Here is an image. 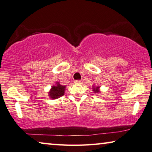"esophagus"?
Here are the masks:
<instances>
[{"label":"esophagus","mask_w":152,"mask_h":152,"mask_svg":"<svg viewBox=\"0 0 152 152\" xmlns=\"http://www.w3.org/2000/svg\"><path fill=\"white\" fill-rule=\"evenodd\" d=\"M74 83H81V80H74Z\"/></svg>","instance_id":"esophagus-1"}]
</instances>
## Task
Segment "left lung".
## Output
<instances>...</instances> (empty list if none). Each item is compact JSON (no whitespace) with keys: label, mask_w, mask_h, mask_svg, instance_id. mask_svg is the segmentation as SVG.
Instances as JSON below:
<instances>
[{"label":"left lung","mask_w":152,"mask_h":152,"mask_svg":"<svg viewBox=\"0 0 152 152\" xmlns=\"http://www.w3.org/2000/svg\"><path fill=\"white\" fill-rule=\"evenodd\" d=\"M98 87H97V89H95V90H94L95 93H98Z\"/></svg>","instance_id":"left-lung-1"}]
</instances>
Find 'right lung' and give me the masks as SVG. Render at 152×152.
Masks as SVG:
<instances>
[{"mask_svg":"<svg viewBox=\"0 0 152 152\" xmlns=\"http://www.w3.org/2000/svg\"><path fill=\"white\" fill-rule=\"evenodd\" d=\"M65 88V86H63L57 83V85L56 86H53L50 92L49 93V96L53 99L60 98L61 96H63L64 95Z\"/></svg>","mask_w":152,"mask_h":152,"instance_id":"obj_1","label":"right lung"}]
</instances>
